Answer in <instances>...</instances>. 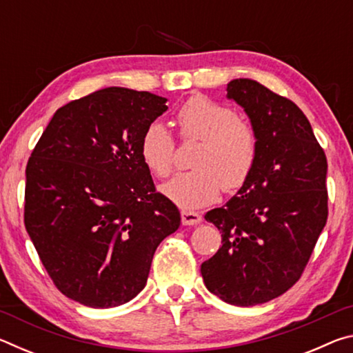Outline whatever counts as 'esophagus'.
I'll return each instance as SVG.
<instances>
[{
    "instance_id": "34e87169",
    "label": "esophagus",
    "mask_w": 353,
    "mask_h": 353,
    "mask_svg": "<svg viewBox=\"0 0 353 353\" xmlns=\"http://www.w3.org/2000/svg\"><path fill=\"white\" fill-rule=\"evenodd\" d=\"M181 214H182V224L183 225H196V224H199L201 221H202L201 214L196 213V212L182 210Z\"/></svg>"
}]
</instances>
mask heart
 I'll return each instance as SVG.
<instances>
[{
    "mask_svg": "<svg viewBox=\"0 0 353 353\" xmlns=\"http://www.w3.org/2000/svg\"><path fill=\"white\" fill-rule=\"evenodd\" d=\"M183 140L202 141L196 152V170L181 172L162 187L163 194L179 207L199 208L212 204L221 188H241L259 159V134L238 112L205 97L185 101L177 112ZM140 152L149 171L168 177L176 163V141L162 123L155 121L141 137Z\"/></svg>",
    "mask_w": 353,
    "mask_h": 353,
    "instance_id": "heart-1",
    "label": "heart"
}]
</instances>
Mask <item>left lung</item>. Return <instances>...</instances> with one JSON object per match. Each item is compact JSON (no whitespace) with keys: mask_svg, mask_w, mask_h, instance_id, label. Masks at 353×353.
I'll return each instance as SVG.
<instances>
[{"mask_svg":"<svg viewBox=\"0 0 353 353\" xmlns=\"http://www.w3.org/2000/svg\"><path fill=\"white\" fill-rule=\"evenodd\" d=\"M227 97L259 134V159L225 205L207 212L223 246L201 265L208 291L252 307L288 291L305 270L327 223V157L303 112L261 83L235 79Z\"/></svg>","mask_w":353,"mask_h":353,"instance_id":"obj_1","label":"left lung"}]
</instances>
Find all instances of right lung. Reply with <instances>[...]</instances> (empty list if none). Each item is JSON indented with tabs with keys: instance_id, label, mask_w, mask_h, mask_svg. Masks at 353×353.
Listing matches in <instances>:
<instances>
[{
	"instance_id": "right-lung-1",
	"label": "right lung",
	"mask_w": 353,
	"mask_h": 353,
	"mask_svg": "<svg viewBox=\"0 0 353 353\" xmlns=\"http://www.w3.org/2000/svg\"><path fill=\"white\" fill-rule=\"evenodd\" d=\"M166 98L109 87L61 107L26 165L25 225L56 288L92 308L145 288L155 249L181 213L140 152Z\"/></svg>"
}]
</instances>
